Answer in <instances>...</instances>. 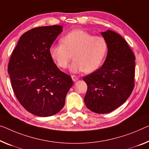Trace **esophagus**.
Returning <instances> with one entry per match:
<instances>
[{
  "instance_id": "1",
  "label": "esophagus",
  "mask_w": 149,
  "mask_h": 149,
  "mask_svg": "<svg viewBox=\"0 0 149 149\" xmlns=\"http://www.w3.org/2000/svg\"><path fill=\"white\" fill-rule=\"evenodd\" d=\"M71 77H72V81L74 82H76L78 81V80H79V77H77V76H74V75H72Z\"/></svg>"
}]
</instances>
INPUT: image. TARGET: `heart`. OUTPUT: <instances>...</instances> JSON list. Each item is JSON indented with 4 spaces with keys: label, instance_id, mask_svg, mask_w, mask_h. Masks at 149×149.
I'll use <instances>...</instances> for the list:
<instances>
[{
    "label": "heart",
    "instance_id": "b5f03b06",
    "mask_svg": "<svg viewBox=\"0 0 149 149\" xmlns=\"http://www.w3.org/2000/svg\"><path fill=\"white\" fill-rule=\"evenodd\" d=\"M61 42L51 46L50 55L58 67L65 69L72 54L74 59L70 66L72 72H95L102 65L108 51L104 37L93 36L82 29L69 32L63 36Z\"/></svg>",
    "mask_w": 149,
    "mask_h": 149
}]
</instances>
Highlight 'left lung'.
Wrapping results in <instances>:
<instances>
[{
	"instance_id": "8db88e82",
	"label": "left lung",
	"mask_w": 149,
	"mask_h": 149,
	"mask_svg": "<svg viewBox=\"0 0 149 149\" xmlns=\"http://www.w3.org/2000/svg\"><path fill=\"white\" fill-rule=\"evenodd\" d=\"M108 52L102 67L83 77L87 84L84 98L87 108L96 113H111L128 99L134 86L135 56L122 36L102 32Z\"/></svg>"
}]
</instances>
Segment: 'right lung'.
Listing matches in <instances>:
<instances>
[{"label":"right lung","mask_w":149,"mask_h":149,"mask_svg":"<svg viewBox=\"0 0 149 149\" xmlns=\"http://www.w3.org/2000/svg\"><path fill=\"white\" fill-rule=\"evenodd\" d=\"M62 31L60 25H52L26 32L9 61L8 72L16 97L36 116L58 113L73 84L71 77L60 70L50 55V47Z\"/></svg>","instance_id":"1"}]
</instances>
